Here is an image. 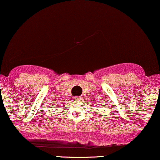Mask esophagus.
I'll return each mask as SVG.
<instances>
[{
    "label": "esophagus",
    "instance_id": "1",
    "mask_svg": "<svg viewBox=\"0 0 160 160\" xmlns=\"http://www.w3.org/2000/svg\"><path fill=\"white\" fill-rule=\"evenodd\" d=\"M81 98H82L81 96H74L73 100H75V101H79V100H81Z\"/></svg>",
    "mask_w": 160,
    "mask_h": 160
}]
</instances>
